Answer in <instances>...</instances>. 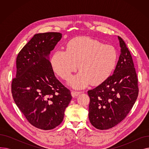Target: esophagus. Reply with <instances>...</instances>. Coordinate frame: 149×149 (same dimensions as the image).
<instances>
[{"label": "esophagus", "mask_w": 149, "mask_h": 149, "mask_svg": "<svg viewBox=\"0 0 149 149\" xmlns=\"http://www.w3.org/2000/svg\"><path fill=\"white\" fill-rule=\"evenodd\" d=\"M80 93H81V92H77V91H72L71 92V95L73 97H78L79 96Z\"/></svg>", "instance_id": "1"}]
</instances>
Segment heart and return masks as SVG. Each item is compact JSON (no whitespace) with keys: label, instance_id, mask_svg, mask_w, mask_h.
Instances as JSON below:
<instances>
[{"label":"heart","instance_id":"b5f03b06","mask_svg":"<svg viewBox=\"0 0 149 149\" xmlns=\"http://www.w3.org/2000/svg\"><path fill=\"white\" fill-rule=\"evenodd\" d=\"M117 59L118 53L113 46L81 36L70 40L66 51H55L51 65L54 71L65 80H68L79 66L80 71L70 79L69 84L81 89L91 83L97 86L104 82L114 70Z\"/></svg>","mask_w":149,"mask_h":149}]
</instances>
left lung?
Masks as SVG:
<instances>
[{
    "label": "left lung",
    "instance_id": "8db88e82",
    "mask_svg": "<svg viewBox=\"0 0 149 149\" xmlns=\"http://www.w3.org/2000/svg\"><path fill=\"white\" fill-rule=\"evenodd\" d=\"M121 53L115 69L103 83L88 91L89 119L100 130L111 129L122 121L138 95V79L130 51L118 36Z\"/></svg>",
    "mask_w": 149,
    "mask_h": 149
}]
</instances>
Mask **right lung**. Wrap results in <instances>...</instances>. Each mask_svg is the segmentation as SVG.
<instances>
[{
	"mask_svg": "<svg viewBox=\"0 0 149 149\" xmlns=\"http://www.w3.org/2000/svg\"><path fill=\"white\" fill-rule=\"evenodd\" d=\"M62 34L38 33L19 52L17 72L11 84L15 103L30 124L42 130L60 125L72 96L70 91L57 78L49 55Z\"/></svg>",
	"mask_w": 149,
	"mask_h": 149,
	"instance_id": "add662e5",
	"label": "right lung"
}]
</instances>
